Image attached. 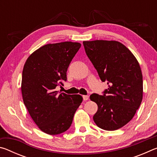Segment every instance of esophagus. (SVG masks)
Masks as SVG:
<instances>
[{"label":"esophagus","instance_id":"esophagus-1","mask_svg":"<svg viewBox=\"0 0 157 157\" xmlns=\"http://www.w3.org/2000/svg\"><path fill=\"white\" fill-rule=\"evenodd\" d=\"M89 96L88 95H83V99H84V100H89Z\"/></svg>","mask_w":157,"mask_h":157}]
</instances>
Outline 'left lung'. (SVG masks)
I'll return each instance as SVG.
<instances>
[{
  "label": "left lung",
  "instance_id": "8db88e82",
  "mask_svg": "<svg viewBox=\"0 0 157 157\" xmlns=\"http://www.w3.org/2000/svg\"><path fill=\"white\" fill-rule=\"evenodd\" d=\"M85 52L102 82L109 88L90 99L98 105L93 117L100 128L113 131L134 116L143 99V75L139 63L123 44L116 41H84Z\"/></svg>",
  "mask_w": 157,
  "mask_h": 157
}]
</instances>
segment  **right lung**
<instances>
[{
  "mask_svg": "<svg viewBox=\"0 0 157 157\" xmlns=\"http://www.w3.org/2000/svg\"><path fill=\"white\" fill-rule=\"evenodd\" d=\"M81 44L66 41L47 44L28 58L22 73L23 100L41 131L50 135L68 129L83 100L80 95H67L56 87L67 80L66 72Z\"/></svg>",
  "mask_w": 157,
  "mask_h": 157,
  "instance_id": "right-lung-1",
  "label": "right lung"
}]
</instances>
